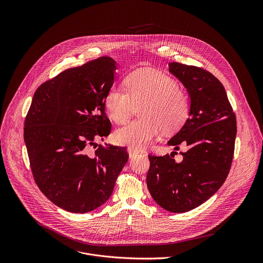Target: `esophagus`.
Masks as SVG:
<instances>
[{
  "mask_svg": "<svg viewBox=\"0 0 263 263\" xmlns=\"http://www.w3.org/2000/svg\"><path fill=\"white\" fill-rule=\"evenodd\" d=\"M127 152H128L129 158H134V157H136V156L139 154V151L135 150V149H132V148H128V149H127Z\"/></svg>",
  "mask_w": 263,
  "mask_h": 263,
  "instance_id": "obj_1",
  "label": "esophagus"
}]
</instances>
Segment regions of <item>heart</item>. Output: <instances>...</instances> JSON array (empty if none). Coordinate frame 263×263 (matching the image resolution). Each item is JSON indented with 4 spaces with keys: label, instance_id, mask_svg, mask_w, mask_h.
I'll return each mask as SVG.
<instances>
[{
    "label": "heart",
    "instance_id": "b5f03b06",
    "mask_svg": "<svg viewBox=\"0 0 263 263\" xmlns=\"http://www.w3.org/2000/svg\"><path fill=\"white\" fill-rule=\"evenodd\" d=\"M125 91L111 88L105 96L109 117L118 124L126 123L136 106L142 105L140 116L116 130L115 141L132 149L150 146L160 130L173 134L186 122L190 112L187 93L170 76L151 69H139L123 80Z\"/></svg>",
    "mask_w": 263,
    "mask_h": 263
}]
</instances>
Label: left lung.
Segmentation results:
<instances>
[{
    "mask_svg": "<svg viewBox=\"0 0 263 263\" xmlns=\"http://www.w3.org/2000/svg\"><path fill=\"white\" fill-rule=\"evenodd\" d=\"M169 72L187 89L191 103L190 116L168 145L175 150L185 145L187 151L180 153L179 163L168 154H150L147 186L164 210L185 213L208 200L225 182L234 157L237 122L223 84L212 73L179 63H170Z\"/></svg>",
    "mask_w": 263,
    "mask_h": 263,
    "instance_id": "obj_1",
    "label": "left lung"
}]
</instances>
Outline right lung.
Listing matches in <instances>:
<instances>
[{
  "label": "right lung",
  "mask_w": 263,
  "mask_h": 263,
  "mask_svg": "<svg viewBox=\"0 0 263 263\" xmlns=\"http://www.w3.org/2000/svg\"><path fill=\"white\" fill-rule=\"evenodd\" d=\"M103 57L41 84L24 123V141L33 178L61 209L83 214L103 204L128 160L125 147L96 144L111 130L105 96L117 69Z\"/></svg>",
  "instance_id": "right-lung-1"
}]
</instances>
